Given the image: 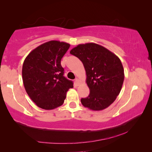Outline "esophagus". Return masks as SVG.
Returning a JSON list of instances; mask_svg holds the SVG:
<instances>
[{
  "label": "esophagus",
  "instance_id": "esophagus-1",
  "mask_svg": "<svg viewBox=\"0 0 152 152\" xmlns=\"http://www.w3.org/2000/svg\"><path fill=\"white\" fill-rule=\"evenodd\" d=\"M75 83H76V84L77 86H78L79 84H80V80L78 78H76L75 80Z\"/></svg>",
  "mask_w": 152,
  "mask_h": 152
}]
</instances>
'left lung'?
<instances>
[{"mask_svg": "<svg viewBox=\"0 0 152 152\" xmlns=\"http://www.w3.org/2000/svg\"><path fill=\"white\" fill-rule=\"evenodd\" d=\"M70 53L82 61L86 70L90 94L81 99L82 105L92 110L110 106L120 93L124 81V69L120 59L94 43L79 44Z\"/></svg>", "mask_w": 152, "mask_h": 152, "instance_id": "left-lung-1", "label": "left lung"}]
</instances>
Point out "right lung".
Segmentation results:
<instances>
[{"instance_id": "right-lung-1", "label": "right lung", "mask_w": 152, "mask_h": 152, "mask_svg": "<svg viewBox=\"0 0 152 152\" xmlns=\"http://www.w3.org/2000/svg\"><path fill=\"white\" fill-rule=\"evenodd\" d=\"M70 45L50 41L31 51L22 68L23 84L27 94L37 106L51 110L62 105L73 82L64 76L61 60Z\"/></svg>"}]
</instances>
